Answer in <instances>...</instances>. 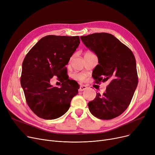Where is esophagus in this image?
I'll return each instance as SVG.
<instances>
[{
	"label": "esophagus",
	"instance_id": "obj_1",
	"mask_svg": "<svg viewBox=\"0 0 155 155\" xmlns=\"http://www.w3.org/2000/svg\"><path fill=\"white\" fill-rule=\"evenodd\" d=\"M87 88V87L86 85H80V88H79V91L80 92H82L84 91V90H85V89Z\"/></svg>",
	"mask_w": 155,
	"mask_h": 155
}]
</instances>
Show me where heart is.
<instances>
[{
    "mask_svg": "<svg viewBox=\"0 0 155 155\" xmlns=\"http://www.w3.org/2000/svg\"><path fill=\"white\" fill-rule=\"evenodd\" d=\"M92 54H94L90 51H87L84 53V56L92 55ZM73 78L77 80L82 81V82H83V81H85L87 78V74L85 73H75L73 75Z\"/></svg>",
    "mask_w": 155,
    "mask_h": 155,
    "instance_id": "1",
    "label": "heart"
}]
</instances>
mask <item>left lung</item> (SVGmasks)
Here are the masks:
<instances>
[{"instance_id":"left-lung-1","label":"left lung","mask_w":155,"mask_h":155,"mask_svg":"<svg viewBox=\"0 0 155 155\" xmlns=\"http://www.w3.org/2000/svg\"><path fill=\"white\" fill-rule=\"evenodd\" d=\"M84 45L98 57L99 64L93 70L96 84L109 81L106 92L97 93L88 102L95 117L109 120L122 114L131 103L138 83L134 54L114 36L106 32L81 36Z\"/></svg>"}]
</instances>
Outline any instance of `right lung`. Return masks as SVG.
Returning a JSON list of instances; mask_svg holds the SVG:
<instances>
[{"label":"right lung","instance_id":"obj_1","mask_svg":"<svg viewBox=\"0 0 155 155\" xmlns=\"http://www.w3.org/2000/svg\"><path fill=\"white\" fill-rule=\"evenodd\" d=\"M78 36L48 35L41 39L24 58L21 84L26 102L35 114L44 119H54L64 114L80 86L66 76L70 57L80 44ZM56 76L60 88L50 84Z\"/></svg>","mask_w":155,"mask_h":155}]
</instances>
